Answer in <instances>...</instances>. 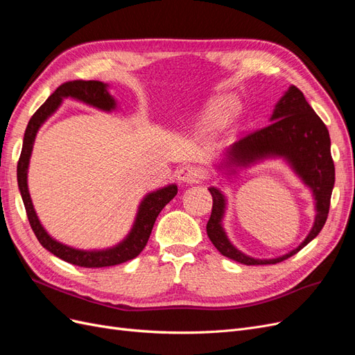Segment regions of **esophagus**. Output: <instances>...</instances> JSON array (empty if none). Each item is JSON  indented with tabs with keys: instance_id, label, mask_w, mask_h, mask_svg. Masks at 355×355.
Returning <instances> with one entry per match:
<instances>
[{
	"instance_id": "obj_1",
	"label": "esophagus",
	"mask_w": 355,
	"mask_h": 355,
	"mask_svg": "<svg viewBox=\"0 0 355 355\" xmlns=\"http://www.w3.org/2000/svg\"><path fill=\"white\" fill-rule=\"evenodd\" d=\"M177 178L180 182H184V184H191V182H196L199 178V173L196 166L193 165H186L181 166L177 171Z\"/></svg>"
}]
</instances>
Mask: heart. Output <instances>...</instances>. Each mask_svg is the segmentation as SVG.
Segmentation results:
<instances>
[{"label":"heart","instance_id":"b5f03b06","mask_svg":"<svg viewBox=\"0 0 355 355\" xmlns=\"http://www.w3.org/2000/svg\"><path fill=\"white\" fill-rule=\"evenodd\" d=\"M234 112V103L227 100L215 101L211 107V116L215 119H225Z\"/></svg>","mask_w":355,"mask_h":355}]
</instances>
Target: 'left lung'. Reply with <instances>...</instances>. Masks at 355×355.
<instances>
[{"mask_svg": "<svg viewBox=\"0 0 355 355\" xmlns=\"http://www.w3.org/2000/svg\"><path fill=\"white\" fill-rule=\"evenodd\" d=\"M267 127L249 132L243 139L233 144L228 152L230 161L240 166L254 164L268 156H283L289 161L298 175L310 187L315 198V223L310 234L292 252L274 259H254L237 250L230 242L221 227L224 214V198L214 187L212 212L207 224V233L214 246L233 261L245 266H267L277 264L291 258L311 242L322 232L327 220L331 190L335 184V165L330 153V137L324 122L308 105L302 91L295 85L289 87L286 94L276 105Z\"/></svg>", "mask_w": 355, "mask_h": 355, "instance_id": "8db88e82", "label": "left lung"}]
</instances>
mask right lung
<instances>
[{
  "instance_id": "1",
  "label": "right lung",
  "mask_w": 355,
  "mask_h": 355,
  "mask_svg": "<svg viewBox=\"0 0 355 355\" xmlns=\"http://www.w3.org/2000/svg\"><path fill=\"white\" fill-rule=\"evenodd\" d=\"M63 97H73L103 110H110L115 107V100H113L107 93L106 84H103L100 81H83V79H76V81H67L62 84L47 100H45L44 105L33 113L25 131L24 147H21V153L17 162L19 190L25 203L29 224L33 233H35L38 242L45 249L50 250L53 255L62 258L63 261L69 262V264L85 268H101L122 264V262L134 259L144 249L148 237H150L152 228L155 225L159 212H161L165 208V205L175 196L178 191L177 186H168L165 189L147 194L146 199L140 205V209L139 214H137V220L130 236L115 248L107 250H98V252H87V250H78L55 242V240L51 239L47 234V232L44 230L38 221L35 211H33V205L28 191L26 175L29 157L37 131L41 127V123L59 107Z\"/></svg>"
}]
</instances>
